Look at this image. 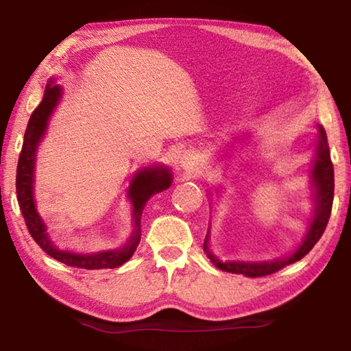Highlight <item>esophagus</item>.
I'll return each mask as SVG.
<instances>
[{
  "label": "esophagus",
  "instance_id": "esophagus-1",
  "mask_svg": "<svg viewBox=\"0 0 351 351\" xmlns=\"http://www.w3.org/2000/svg\"><path fill=\"white\" fill-rule=\"evenodd\" d=\"M195 165V154L193 153H186L182 158V167L186 169H193Z\"/></svg>",
  "mask_w": 351,
  "mask_h": 351
}]
</instances>
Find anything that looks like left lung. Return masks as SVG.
Wrapping results in <instances>:
<instances>
[{
    "instance_id": "left-lung-1",
    "label": "left lung",
    "mask_w": 351,
    "mask_h": 351,
    "mask_svg": "<svg viewBox=\"0 0 351 351\" xmlns=\"http://www.w3.org/2000/svg\"><path fill=\"white\" fill-rule=\"evenodd\" d=\"M313 180L314 187H316V213H314V219L305 240L302 241L299 249H297L291 257L276 261H261V263H239V261H228V263H223V261L213 257L209 249H207V243L204 241V252L207 254V257L210 258L212 263L215 265L218 269L232 272V274H243L246 277H263L274 274V272L283 269L285 266L304 258L319 241L320 237H322L326 224H328L332 207V198H335V170H332L330 148L328 144H326V134L322 127H319L317 158L313 169Z\"/></svg>"
}]
</instances>
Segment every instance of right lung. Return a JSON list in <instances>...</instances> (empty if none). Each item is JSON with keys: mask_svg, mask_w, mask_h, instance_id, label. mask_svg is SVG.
I'll list each match as a JSON object with an SVG mask.
<instances>
[{"mask_svg": "<svg viewBox=\"0 0 351 351\" xmlns=\"http://www.w3.org/2000/svg\"><path fill=\"white\" fill-rule=\"evenodd\" d=\"M62 96V91L58 86H46L45 97L41 104L35 108L31 119H29L27 128L25 132V141H23L21 153L19 158V165H16V199H19L21 215L25 218L26 228L31 234L35 243L43 249V251L51 255L52 258L62 263L73 266V268L80 269H106V268H117L125 263L127 260L132 258L136 247L141 241V217L144 206L152 195L162 192L171 184V175L167 169L156 167V169H144L139 171L132 182L128 190V197L133 203V219H134V230L125 246L117 251H106L93 255H77L64 251H58L57 247L52 246L46 235V228L41 218L35 210L34 204V161H35V150L43 136L47 119H49L52 110L56 108L58 99Z\"/></svg>", "mask_w": 351, "mask_h": 351, "instance_id": "right-lung-1", "label": "right lung"}]
</instances>
